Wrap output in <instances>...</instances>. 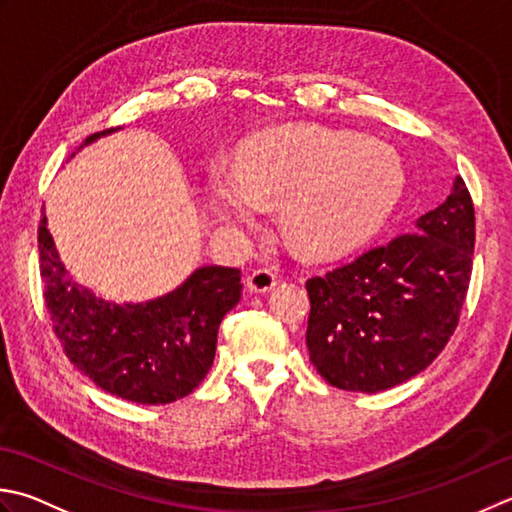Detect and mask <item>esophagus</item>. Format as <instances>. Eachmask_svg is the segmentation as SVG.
<instances>
[{"label": "esophagus", "instance_id": "esophagus-1", "mask_svg": "<svg viewBox=\"0 0 512 512\" xmlns=\"http://www.w3.org/2000/svg\"><path fill=\"white\" fill-rule=\"evenodd\" d=\"M246 284L250 290H253V293H268V290L277 284V275L268 268H257L248 275Z\"/></svg>", "mask_w": 512, "mask_h": 512}]
</instances>
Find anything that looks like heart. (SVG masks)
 Segmentation results:
<instances>
[{
    "mask_svg": "<svg viewBox=\"0 0 512 512\" xmlns=\"http://www.w3.org/2000/svg\"><path fill=\"white\" fill-rule=\"evenodd\" d=\"M404 190L393 148L335 130L288 126L259 135L237 164L208 173V199L226 226L253 228L264 204L279 206L288 244L306 255H337L382 226Z\"/></svg>",
    "mask_w": 512,
    "mask_h": 512,
    "instance_id": "b5f03b06",
    "label": "heart"
}]
</instances>
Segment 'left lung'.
<instances>
[{
  "label": "left lung",
  "instance_id": "obj_1",
  "mask_svg": "<svg viewBox=\"0 0 512 512\" xmlns=\"http://www.w3.org/2000/svg\"><path fill=\"white\" fill-rule=\"evenodd\" d=\"M473 248V199L457 177L415 230L310 277L306 346L317 373L353 393H379L422 373L459 324Z\"/></svg>",
  "mask_w": 512,
  "mask_h": 512
}]
</instances>
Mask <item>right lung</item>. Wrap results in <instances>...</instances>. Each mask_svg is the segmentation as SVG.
Listing matches in <instances>:
<instances>
[{
	"mask_svg": "<svg viewBox=\"0 0 512 512\" xmlns=\"http://www.w3.org/2000/svg\"><path fill=\"white\" fill-rule=\"evenodd\" d=\"M102 130L86 144L104 137ZM39 273L53 330L79 373L128 402L170 404L204 382L213 366L217 330L242 299V270L197 268L186 282L146 304H110L75 284L39 219Z\"/></svg>",
	"mask_w": 512,
	"mask_h": 512,
	"instance_id": "add662e5",
	"label": "right lung"
}]
</instances>
